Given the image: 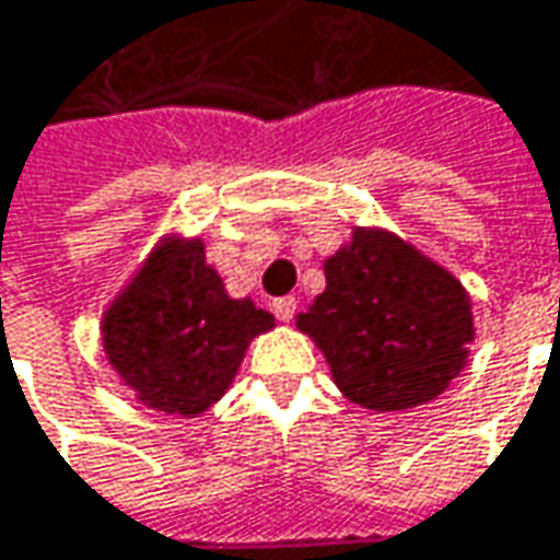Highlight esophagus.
<instances>
[{"label": "esophagus", "mask_w": 560, "mask_h": 560, "mask_svg": "<svg viewBox=\"0 0 560 560\" xmlns=\"http://www.w3.org/2000/svg\"><path fill=\"white\" fill-rule=\"evenodd\" d=\"M272 313H276V318H281V322H291L294 313H298V300L294 298L272 300Z\"/></svg>", "instance_id": "1"}]
</instances>
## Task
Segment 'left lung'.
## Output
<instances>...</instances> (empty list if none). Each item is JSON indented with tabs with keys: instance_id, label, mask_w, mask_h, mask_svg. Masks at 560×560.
<instances>
[{
	"instance_id": "1",
	"label": "left lung",
	"mask_w": 560,
	"mask_h": 560,
	"mask_svg": "<svg viewBox=\"0 0 560 560\" xmlns=\"http://www.w3.org/2000/svg\"><path fill=\"white\" fill-rule=\"evenodd\" d=\"M350 402L424 406L450 387L474 340L471 298L450 269L387 229L357 225L325 260V291L298 316Z\"/></svg>"
}]
</instances>
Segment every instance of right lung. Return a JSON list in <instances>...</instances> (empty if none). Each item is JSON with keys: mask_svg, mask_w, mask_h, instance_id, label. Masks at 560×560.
Here are the masks:
<instances>
[{"mask_svg": "<svg viewBox=\"0 0 560 560\" xmlns=\"http://www.w3.org/2000/svg\"><path fill=\"white\" fill-rule=\"evenodd\" d=\"M272 325L250 298L225 294L201 238L170 235L110 300L102 347L139 402L195 418L232 387L247 343Z\"/></svg>", "mask_w": 560, "mask_h": 560, "instance_id": "right-lung-1", "label": "right lung"}]
</instances>
